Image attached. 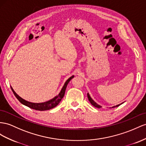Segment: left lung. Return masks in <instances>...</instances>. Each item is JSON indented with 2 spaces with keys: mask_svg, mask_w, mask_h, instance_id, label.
Masks as SVG:
<instances>
[{
  "mask_svg": "<svg viewBox=\"0 0 146 146\" xmlns=\"http://www.w3.org/2000/svg\"><path fill=\"white\" fill-rule=\"evenodd\" d=\"M88 99H89V102H91V104H92V105L93 106H94L95 107H97V108H99V109H100V108H101L102 107L100 106H99V105H98V104H97L96 102H95L94 100H93L92 99V98H91V96H89V93H88ZM122 104V103H121ZM121 104H119V105H117V106H113V107H112V108H114V107H118L119 106H120Z\"/></svg>",
  "mask_w": 146,
  "mask_h": 146,
  "instance_id": "1",
  "label": "left lung"
}]
</instances>
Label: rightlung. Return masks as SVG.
Masks as SVG:
<instances>
[{"instance_id":"1","label":"right lung","mask_w":146,"mask_h":146,"mask_svg":"<svg viewBox=\"0 0 146 146\" xmlns=\"http://www.w3.org/2000/svg\"><path fill=\"white\" fill-rule=\"evenodd\" d=\"M73 78H74V76H71L70 78H68V79L66 81V82L65 83L64 85H63V86L62 89V90L60 91V93L57 96H55L54 98L52 99L51 100H49L47 102H42V103H33V102L27 101V100H25V99H22L21 97L18 96L17 93L14 91L12 86H10V87H11V89H12V92H13L14 95L15 96L17 99L19 100V101L22 104H23V105L27 106L29 108H31V109H35L36 110H39V111H44V110H48L53 109V108L55 107L58 105V104L60 103V102L61 101L62 99L63 98V96H64V95H65V90H66L67 85H68L70 81Z\"/></svg>"}]
</instances>
